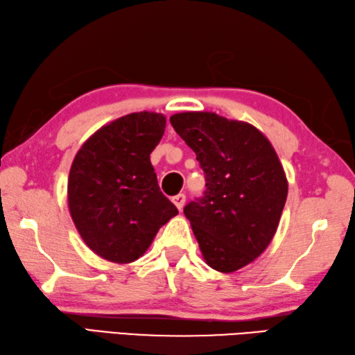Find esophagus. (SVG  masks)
<instances>
[{"label": "esophagus", "mask_w": 355, "mask_h": 355, "mask_svg": "<svg viewBox=\"0 0 355 355\" xmlns=\"http://www.w3.org/2000/svg\"><path fill=\"white\" fill-rule=\"evenodd\" d=\"M171 200H173V203L176 205V208H178L179 211H182L184 205H185V200H187V196H185L184 193H179V194L175 196V198H173Z\"/></svg>", "instance_id": "obj_1"}]
</instances>
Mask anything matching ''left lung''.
<instances>
[{"label":"left lung","mask_w":355,"mask_h":355,"mask_svg":"<svg viewBox=\"0 0 355 355\" xmlns=\"http://www.w3.org/2000/svg\"><path fill=\"white\" fill-rule=\"evenodd\" d=\"M170 123L205 173L203 198L184 208L205 261L231 273L269 246L288 184L270 141L254 125L214 112H180Z\"/></svg>","instance_id":"obj_1"}]
</instances>
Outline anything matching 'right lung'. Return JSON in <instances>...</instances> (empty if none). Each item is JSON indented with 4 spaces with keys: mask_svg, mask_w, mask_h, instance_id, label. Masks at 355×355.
<instances>
[{
    "mask_svg": "<svg viewBox=\"0 0 355 355\" xmlns=\"http://www.w3.org/2000/svg\"><path fill=\"white\" fill-rule=\"evenodd\" d=\"M164 130L162 114L124 115L94 133L71 165L69 214L86 246L107 261L143 257L159 227L178 214L150 162Z\"/></svg>",
    "mask_w": 355,
    "mask_h": 355,
    "instance_id": "obj_1",
    "label": "right lung"
}]
</instances>
